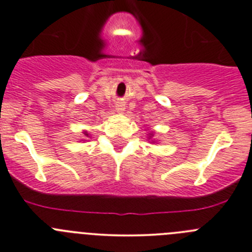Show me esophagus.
Returning <instances> with one entry per match:
<instances>
[{"mask_svg":"<svg viewBox=\"0 0 252 252\" xmlns=\"http://www.w3.org/2000/svg\"><path fill=\"white\" fill-rule=\"evenodd\" d=\"M115 110H117L119 114H123V113L126 112V105H124L123 103H117V105H115Z\"/></svg>","mask_w":252,"mask_h":252,"instance_id":"1","label":"esophagus"}]
</instances>
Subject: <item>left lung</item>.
Instances as JSON below:
<instances>
[{"mask_svg": "<svg viewBox=\"0 0 252 252\" xmlns=\"http://www.w3.org/2000/svg\"><path fill=\"white\" fill-rule=\"evenodd\" d=\"M148 135H149V137H148V139H152V137H153V131H150V133L148 134ZM152 143H155V140H152Z\"/></svg>", "mask_w": 252, "mask_h": 252, "instance_id": "8db88e82", "label": "left lung"}]
</instances>
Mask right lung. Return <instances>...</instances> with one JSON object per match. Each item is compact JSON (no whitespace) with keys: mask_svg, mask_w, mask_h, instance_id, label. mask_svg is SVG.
Segmentation results:
<instances>
[{"mask_svg":"<svg viewBox=\"0 0 252 252\" xmlns=\"http://www.w3.org/2000/svg\"><path fill=\"white\" fill-rule=\"evenodd\" d=\"M83 134H84V135H86L87 138L89 137V133H88V131H87V130H84V131H83ZM89 138H91V137H89Z\"/></svg>","mask_w":252,"mask_h":252,"instance_id":"1","label":"right lung"}]
</instances>
